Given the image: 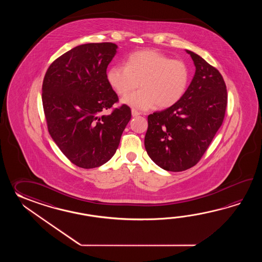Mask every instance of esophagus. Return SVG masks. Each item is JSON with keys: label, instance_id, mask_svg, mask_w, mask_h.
Instances as JSON below:
<instances>
[{"label": "esophagus", "instance_id": "obj_1", "mask_svg": "<svg viewBox=\"0 0 262 262\" xmlns=\"http://www.w3.org/2000/svg\"><path fill=\"white\" fill-rule=\"evenodd\" d=\"M131 112H132V116H133V117H137V116H139V115L141 114L140 112H138V111H136V110H132Z\"/></svg>", "mask_w": 262, "mask_h": 262}]
</instances>
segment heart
<instances>
[{"instance_id": "b5f03b06", "label": "heart", "mask_w": 262, "mask_h": 262, "mask_svg": "<svg viewBox=\"0 0 262 262\" xmlns=\"http://www.w3.org/2000/svg\"><path fill=\"white\" fill-rule=\"evenodd\" d=\"M106 80L121 96L136 89L139 82L141 89L123 97V104L140 111L155 106L167 108L184 96L189 70L184 61L172 60L157 50H139L126 58L124 67H111Z\"/></svg>"}]
</instances>
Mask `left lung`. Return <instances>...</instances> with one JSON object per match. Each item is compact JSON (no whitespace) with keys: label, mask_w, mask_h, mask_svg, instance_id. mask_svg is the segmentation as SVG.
I'll use <instances>...</instances> for the list:
<instances>
[{"label":"left lung","mask_w":262,"mask_h":262,"mask_svg":"<svg viewBox=\"0 0 262 262\" xmlns=\"http://www.w3.org/2000/svg\"><path fill=\"white\" fill-rule=\"evenodd\" d=\"M194 78L174 106L148 116L145 149L157 166L167 171L194 167L222 125L228 93L222 75L193 51Z\"/></svg>","instance_id":"1"}]
</instances>
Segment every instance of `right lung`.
<instances>
[{
	"label": "right lung",
	"instance_id": "obj_1",
	"mask_svg": "<svg viewBox=\"0 0 262 262\" xmlns=\"http://www.w3.org/2000/svg\"><path fill=\"white\" fill-rule=\"evenodd\" d=\"M113 43L80 45L57 58L45 75L42 102L48 129L61 152L82 168L100 167L116 152L131 119L106 80V68L117 52Z\"/></svg>",
	"mask_w": 262,
	"mask_h": 262
}]
</instances>
